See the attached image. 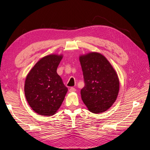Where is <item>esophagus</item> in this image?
<instances>
[{
  "mask_svg": "<svg viewBox=\"0 0 150 150\" xmlns=\"http://www.w3.org/2000/svg\"><path fill=\"white\" fill-rule=\"evenodd\" d=\"M75 91H76V89L74 88H70L69 89V92H75Z\"/></svg>",
  "mask_w": 150,
  "mask_h": 150,
  "instance_id": "obj_1",
  "label": "esophagus"
}]
</instances>
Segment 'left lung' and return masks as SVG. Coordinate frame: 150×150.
I'll return each mask as SVG.
<instances>
[{
	"mask_svg": "<svg viewBox=\"0 0 150 150\" xmlns=\"http://www.w3.org/2000/svg\"><path fill=\"white\" fill-rule=\"evenodd\" d=\"M84 86L81 90L83 101L93 113L103 112L116 100L119 91V78L107 59L98 53L80 57Z\"/></svg>",
	"mask_w": 150,
	"mask_h": 150,
	"instance_id": "left-lung-1",
	"label": "left lung"
}]
</instances>
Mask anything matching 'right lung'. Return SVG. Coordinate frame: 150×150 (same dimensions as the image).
<instances>
[{"label":"right lung","mask_w":150,"mask_h":150,"mask_svg":"<svg viewBox=\"0 0 150 150\" xmlns=\"http://www.w3.org/2000/svg\"><path fill=\"white\" fill-rule=\"evenodd\" d=\"M62 57L50 54L39 60L27 76L25 96L35 112L42 115H52L61 106L67 88L57 74Z\"/></svg>","instance_id":"obj_1"}]
</instances>
